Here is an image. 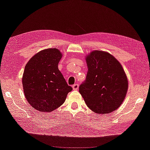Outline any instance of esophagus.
<instances>
[{"label":"esophagus","instance_id":"1","mask_svg":"<svg viewBox=\"0 0 150 150\" xmlns=\"http://www.w3.org/2000/svg\"><path fill=\"white\" fill-rule=\"evenodd\" d=\"M72 88H73V90H77L78 88H79V85H78L77 83L73 85Z\"/></svg>","mask_w":150,"mask_h":150}]
</instances>
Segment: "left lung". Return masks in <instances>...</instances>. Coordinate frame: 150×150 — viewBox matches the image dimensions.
Instances as JSON below:
<instances>
[{
  "instance_id": "obj_1",
  "label": "left lung",
  "mask_w": 150,
  "mask_h": 150,
  "mask_svg": "<svg viewBox=\"0 0 150 150\" xmlns=\"http://www.w3.org/2000/svg\"><path fill=\"white\" fill-rule=\"evenodd\" d=\"M88 71L79 93L89 109L107 114L119 108L127 95L128 80L121 64L110 53L93 50L86 56Z\"/></svg>"
}]
</instances>
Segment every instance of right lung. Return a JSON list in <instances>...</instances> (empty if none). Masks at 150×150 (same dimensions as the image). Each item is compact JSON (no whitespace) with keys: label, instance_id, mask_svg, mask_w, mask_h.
Listing matches in <instances>:
<instances>
[{"label":"right lung","instance_id":"add662e5","mask_svg":"<svg viewBox=\"0 0 150 150\" xmlns=\"http://www.w3.org/2000/svg\"><path fill=\"white\" fill-rule=\"evenodd\" d=\"M62 57L57 48L44 49L26 64L22 77L24 94L35 110L44 112L54 110L73 89L58 68Z\"/></svg>","mask_w":150,"mask_h":150}]
</instances>
